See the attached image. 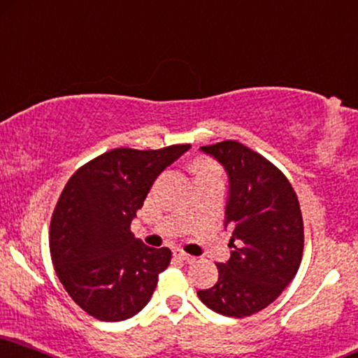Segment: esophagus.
<instances>
[{
  "label": "esophagus",
  "instance_id": "esophagus-1",
  "mask_svg": "<svg viewBox=\"0 0 358 358\" xmlns=\"http://www.w3.org/2000/svg\"><path fill=\"white\" fill-rule=\"evenodd\" d=\"M174 255H176V257H178V258L182 259V262H187V263H192V262H196V258H194V257H190V255H187V253H184L182 250H176Z\"/></svg>",
  "mask_w": 358,
  "mask_h": 358
}]
</instances>
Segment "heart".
I'll return each instance as SVG.
<instances>
[{
	"instance_id": "1",
	"label": "heart",
	"mask_w": 358,
	"mask_h": 358,
	"mask_svg": "<svg viewBox=\"0 0 358 358\" xmlns=\"http://www.w3.org/2000/svg\"><path fill=\"white\" fill-rule=\"evenodd\" d=\"M203 169H212V166H201V171Z\"/></svg>"
}]
</instances>
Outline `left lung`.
Returning a JSON list of instances; mask_svg holds the SVG:
<instances>
[{
  "mask_svg": "<svg viewBox=\"0 0 358 358\" xmlns=\"http://www.w3.org/2000/svg\"><path fill=\"white\" fill-rule=\"evenodd\" d=\"M229 178L225 229L231 230L230 259L217 263L219 281L197 291L207 308L247 317L270 306L299 270L303 215L289 180L270 161L238 141L202 146Z\"/></svg>",
  "mask_w": 358,
  "mask_h": 358,
  "instance_id": "obj_1",
  "label": "left lung"
}]
</instances>
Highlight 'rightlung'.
I'll return each instance as SVG.
<instances>
[{"label":"right lung","mask_w":358,"mask_h":358,"mask_svg":"<svg viewBox=\"0 0 358 358\" xmlns=\"http://www.w3.org/2000/svg\"><path fill=\"white\" fill-rule=\"evenodd\" d=\"M189 150L118 148L82 166L60 194L50 257L69 296L99 321H124L150 303L173 255L134 238L129 225L155 179Z\"/></svg>","instance_id":"1"}]
</instances>
